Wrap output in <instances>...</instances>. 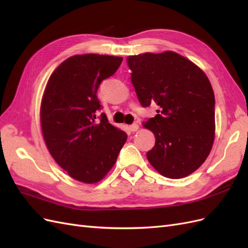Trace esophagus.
Listing matches in <instances>:
<instances>
[{
    "label": "esophagus",
    "instance_id": "34e87169",
    "mask_svg": "<svg viewBox=\"0 0 248 248\" xmlns=\"http://www.w3.org/2000/svg\"><path fill=\"white\" fill-rule=\"evenodd\" d=\"M129 128H130V130L133 131V132H134V131H138V129H139V124L133 123L132 125H130Z\"/></svg>",
    "mask_w": 248,
    "mask_h": 248
}]
</instances>
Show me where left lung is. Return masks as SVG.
Returning a JSON list of instances; mask_svg holds the SVG:
<instances>
[{
    "instance_id": "left-lung-1",
    "label": "left lung",
    "mask_w": 248,
    "mask_h": 248,
    "mask_svg": "<svg viewBox=\"0 0 248 248\" xmlns=\"http://www.w3.org/2000/svg\"><path fill=\"white\" fill-rule=\"evenodd\" d=\"M141 107L158 106L144 127L155 136L147 153L162 176L181 179L197 170L211 151L215 133V98L202 69L174 51L145 52L127 58Z\"/></svg>"
}]
</instances>
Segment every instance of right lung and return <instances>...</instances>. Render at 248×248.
<instances>
[{"label":"right lung","instance_id":"1","mask_svg":"<svg viewBox=\"0 0 248 248\" xmlns=\"http://www.w3.org/2000/svg\"><path fill=\"white\" fill-rule=\"evenodd\" d=\"M123 58L103 55L70 57L52 72L44 91L40 120L52 158L78 181L93 184L114 167L127 134L97 117L100 82L114 74Z\"/></svg>","mask_w":248,"mask_h":248}]
</instances>
